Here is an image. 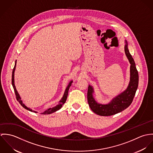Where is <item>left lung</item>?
<instances>
[{
	"instance_id": "left-lung-1",
	"label": "left lung",
	"mask_w": 153,
	"mask_h": 153,
	"mask_svg": "<svg viewBox=\"0 0 153 153\" xmlns=\"http://www.w3.org/2000/svg\"><path fill=\"white\" fill-rule=\"evenodd\" d=\"M124 51L130 65V78L128 85L126 90L112 99L106 104H100L95 100L93 94L94 88L91 85L88 88V102L91 110L97 115L101 116H110L120 112L128 108L131 105L138 85V74L134 59L131 56L128 43L125 40Z\"/></svg>"
}]
</instances>
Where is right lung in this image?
<instances>
[{"label":"right lung","mask_w":153,"mask_h":153,"mask_svg":"<svg viewBox=\"0 0 153 153\" xmlns=\"http://www.w3.org/2000/svg\"><path fill=\"white\" fill-rule=\"evenodd\" d=\"M16 61H15V66L13 68V71H12V86L13 87L14 89V91H15V95H16V99L17 100L19 101V102L20 103V104L22 105V107L29 111H31V112H38L37 111H33L32 109H30V108H28L23 103V101L21 100V98L18 92V91L16 90V87L15 85V79H14V76H15V69H16ZM73 81H71L69 82V83L68 84L67 87L66 88L65 91L64 92V95L62 97V98L61 99V100L59 101V104L58 105H56L55 107H52V108H48V109H46V111H45L44 112L41 113V114H44V115H46V114H51L53 112H56V111L59 110V109H61L63 105L64 104H65V102L66 100L67 99V97H68V91H69V89L70 87L71 86V84L72 83Z\"/></svg>","instance_id":"1"}]
</instances>
